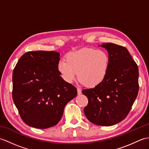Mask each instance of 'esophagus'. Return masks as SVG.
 Returning <instances> with one entry per match:
<instances>
[{"label": "esophagus", "instance_id": "esophagus-1", "mask_svg": "<svg viewBox=\"0 0 149 149\" xmlns=\"http://www.w3.org/2000/svg\"><path fill=\"white\" fill-rule=\"evenodd\" d=\"M77 93H78V95H81V90L80 89V88H77Z\"/></svg>", "mask_w": 149, "mask_h": 149}]
</instances>
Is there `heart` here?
<instances>
[{
    "mask_svg": "<svg viewBox=\"0 0 149 149\" xmlns=\"http://www.w3.org/2000/svg\"><path fill=\"white\" fill-rule=\"evenodd\" d=\"M109 56L105 50L84 48L66 56V61L59 60L57 68L66 83H72L77 77L88 87L100 84L109 68Z\"/></svg>",
    "mask_w": 149,
    "mask_h": 149,
    "instance_id": "1",
    "label": "heart"
}]
</instances>
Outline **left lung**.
<instances>
[{
    "label": "left lung",
    "mask_w": 149,
    "mask_h": 149,
    "mask_svg": "<svg viewBox=\"0 0 149 149\" xmlns=\"http://www.w3.org/2000/svg\"><path fill=\"white\" fill-rule=\"evenodd\" d=\"M101 47L109 54V70L100 84L82 91L88 99L84 113L94 124L111 126L122 121L130 111L138 95L139 72L125 47L111 43Z\"/></svg>",
    "instance_id": "1"
}]
</instances>
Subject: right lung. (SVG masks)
<instances>
[{
    "instance_id": "obj_1",
    "label": "right lung",
    "mask_w": 149,
    "mask_h": 149,
    "mask_svg": "<svg viewBox=\"0 0 149 149\" xmlns=\"http://www.w3.org/2000/svg\"><path fill=\"white\" fill-rule=\"evenodd\" d=\"M59 52L31 51L19 59L13 72V100L22 120L38 129L56 125L77 89L60 76Z\"/></svg>"
}]
</instances>
